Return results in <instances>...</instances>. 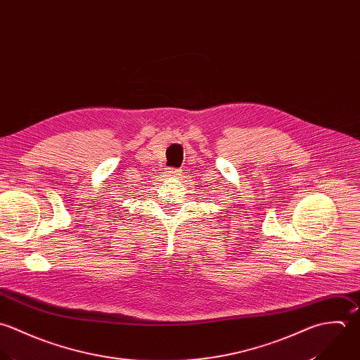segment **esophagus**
Wrapping results in <instances>:
<instances>
[{
  "mask_svg": "<svg viewBox=\"0 0 360 360\" xmlns=\"http://www.w3.org/2000/svg\"><path fill=\"white\" fill-rule=\"evenodd\" d=\"M180 173H181V172H180L179 169H169V170H167V174H169V176H172V177L180 176Z\"/></svg>",
  "mask_w": 360,
  "mask_h": 360,
  "instance_id": "esophagus-1",
  "label": "esophagus"
}]
</instances>
